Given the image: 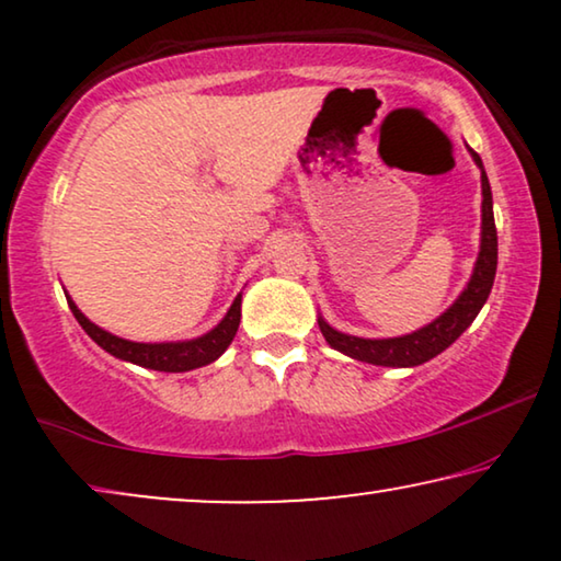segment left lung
Masks as SVG:
<instances>
[{
    "instance_id": "left-lung-1",
    "label": "left lung",
    "mask_w": 561,
    "mask_h": 561,
    "mask_svg": "<svg viewBox=\"0 0 561 561\" xmlns=\"http://www.w3.org/2000/svg\"><path fill=\"white\" fill-rule=\"evenodd\" d=\"M472 158L482 171V240H480V255L474 263V273L462 296L442 313L439 319L432 324L419 329V332L393 336V340H363V336H350L336 332L327 324L324 319H319V329L324 334V340L332 344L334 350L344 352V355L359 359V363L382 365V367H416L426 359H432L449 347L467 327L472 324L478 317L482 304L488 301L490 288L495 280V267H497V232H495V219H493V194H490V183L482 168V160L474 150Z\"/></svg>"
}]
</instances>
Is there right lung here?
I'll list each match as a JSON object with an SVG mask.
<instances>
[{"label": "right lung", "mask_w": 561, "mask_h": 561, "mask_svg": "<svg viewBox=\"0 0 561 561\" xmlns=\"http://www.w3.org/2000/svg\"><path fill=\"white\" fill-rule=\"evenodd\" d=\"M68 306H71L73 317L83 327V332H87L99 347L110 352V355L127 359V363H135L140 367H148V370L186 373V370H196V367L214 363V359L229 347V342H232L237 334V327H240L242 296L234 298V304L229 306L227 317L221 319L209 334L198 336V340H191V342H163V344H142V342L119 340V336H114L110 332H104V329H99L96 324H91V321L76 309L71 298H68Z\"/></svg>", "instance_id": "obj_1"}]
</instances>
